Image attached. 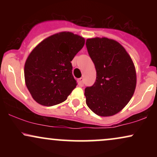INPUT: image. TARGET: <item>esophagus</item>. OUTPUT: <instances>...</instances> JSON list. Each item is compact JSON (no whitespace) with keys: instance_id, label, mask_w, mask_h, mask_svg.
Returning a JSON list of instances; mask_svg holds the SVG:
<instances>
[{"instance_id":"esophagus-1","label":"esophagus","mask_w":157,"mask_h":157,"mask_svg":"<svg viewBox=\"0 0 157 157\" xmlns=\"http://www.w3.org/2000/svg\"><path fill=\"white\" fill-rule=\"evenodd\" d=\"M78 84L80 87H82L84 86V82H83V78L80 77V79H78Z\"/></svg>"}]
</instances>
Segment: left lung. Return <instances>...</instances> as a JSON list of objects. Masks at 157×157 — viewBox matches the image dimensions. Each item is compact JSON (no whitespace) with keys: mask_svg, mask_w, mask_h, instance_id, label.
Here are the masks:
<instances>
[{"mask_svg":"<svg viewBox=\"0 0 157 157\" xmlns=\"http://www.w3.org/2000/svg\"><path fill=\"white\" fill-rule=\"evenodd\" d=\"M86 45L97 71L94 83L85 89L86 104L99 116H112L134 94L136 84L134 63L123 46L113 40L90 38Z\"/></svg>","mask_w":157,"mask_h":157,"instance_id":"left-lung-1","label":"left lung"}]
</instances>
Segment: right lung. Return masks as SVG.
Masks as SVG:
<instances>
[{
	"label": "right lung",
	"mask_w": 157,
	"mask_h": 157,
	"mask_svg": "<svg viewBox=\"0 0 157 157\" xmlns=\"http://www.w3.org/2000/svg\"><path fill=\"white\" fill-rule=\"evenodd\" d=\"M84 44L83 37L63 32L44 40L32 50L25 63L24 77L37 103L57 105L76 88L71 61Z\"/></svg>",
	"instance_id": "1"
}]
</instances>
